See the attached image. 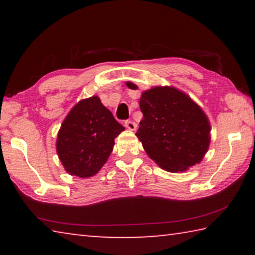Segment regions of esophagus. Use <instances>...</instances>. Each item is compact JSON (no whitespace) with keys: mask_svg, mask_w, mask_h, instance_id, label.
<instances>
[{"mask_svg":"<svg viewBox=\"0 0 255 255\" xmlns=\"http://www.w3.org/2000/svg\"><path fill=\"white\" fill-rule=\"evenodd\" d=\"M125 126H126V128L129 129V130L133 131V130H136L137 125H136L135 123H133V122H131V120H127V122L125 123Z\"/></svg>","mask_w":255,"mask_h":255,"instance_id":"esophagus-1","label":"esophagus"}]
</instances>
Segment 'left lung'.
Returning a JSON list of instances; mask_svg holds the SVG:
<instances>
[{"label":"left lung","mask_w":255,"mask_h":255,"mask_svg":"<svg viewBox=\"0 0 255 255\" xmlns=\"http://www.w3.org/2000/svg\"><path fill=\"white\" fill-rule=\"evenodd\" d=\"M126 85L138 89L131 82ZM139 107L144 118L136 136L159 167L181 173L202 161L210 145V122L187 93L174 86H153L141 93Z\"/></svg>","instance_id":"8db88e82"}]
</instances>
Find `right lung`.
<instances>
[{"label": "right lung", "mask_w": 255, "mask_h": 255, "mask_svg": "<svg viewBox=\"0 0 255 255\" xmlns=\"http://www.w3.org/2000/svg\"><path fill=\"white\" fill-rule=\"evenodd\" d=\"M124 130L98 96L83 99L70 110L58 130L59 161L68 174L91 178L105 165L115 138Z\"/></svg>", "instance_id": "add662e5"}]
</instances>
